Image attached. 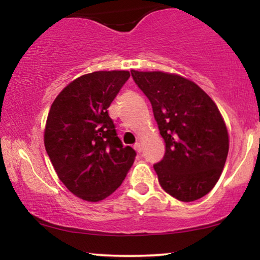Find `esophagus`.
<instances>
[{"instance_id": "1", "label": "esophagus", "mask_w": 260, "mask_h": 260, "mask_svg": "<svg viewBox=\"0 0 260 260\" xmlns=\"http://www.w3.org/2000/svg\"><path fill=\"white\" fill-rule=\"evenodd\" d=\"M133 148L136 149L137 153H142V144H140V143H136V144L133 145Z\"/></svg>"}]
</instances>
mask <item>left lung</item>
Masks as SVG:
<instances>
[{
  "label": "left lung",
  "instance_id": "1",
  "mask_svg": "<svg viewBox=\"0 0 260 260\" xmlns=\"http://www.w3.org/2000/svg\"><path fill=\"white\" fill-rule=\"evenodd\" d=\"M131 73L150 101L165 142V155L154 165L160 186L181 202L208 194L229 153L228 129L215 103L196 83L177 74Z\"/></svg>",
  "mask_w": 260,
  "mask_h": 260
}]
</instances>
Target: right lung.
Segmentation results:
<instances>
[{
    "mask_svg": "<svg viewBox=\"0 0 260 260\" xmlns=\"http://www.w3.org/2000/svg\"><path fill=\"white\" fill-rule=\"evenodd\" d=\"M129 76L127 71L85 74L66 86L50 109L46 153L62 183L84 201L99 202L112 194L136 159L107 112Z\"/></svg>",
    "mask_w": 260,
    "mask_h": 260,
    "instance_id": "right-lung-1",
    "label": "right lung"
}]
</instances>
